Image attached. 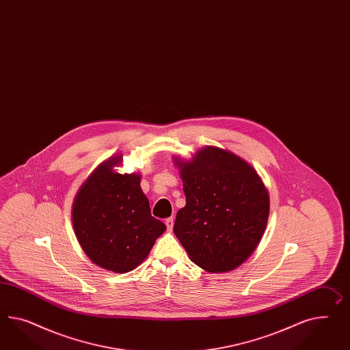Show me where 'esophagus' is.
Instances as JSON below:
<instances>
[{
    "label": "esophagus",
    "mask_w": 350,
    "mask_h": 350,
    "mask_svg": "<svg viewBox=\"0 0 350 350\" xmlns=\"http://www.w3.org/2000/svg\"><path fill=\"white\" fill-rule=\"evenodd\" d=\"M173 224H174L173 217H168V219H165V226H167V229H168L170 232L173 229Z\"/></svg>",
    "instance_id": "1"
}]
</instances>
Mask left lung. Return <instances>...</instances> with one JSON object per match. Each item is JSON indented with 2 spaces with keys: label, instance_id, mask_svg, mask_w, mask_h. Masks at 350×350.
Instances as JSON below:
<instances>
[{
  "label": "left lung",
  "instance_id": "8db88e82",
  "mask_svg": "<svg viewBox=\"0 0 350 350\" xmlns=\"http://www.w3.org/2000/svg\"><path fill=\"white\" fill-rule=\"evenodd\" d=\"M177 164L186 205L177 213L174 234L191 261L204 270L236 269L264 234L269 217L264 183L243 159L214 146Z\"/></svg>",
  "mask_w": 350,
  "mask_h": 350
}]
</instances>
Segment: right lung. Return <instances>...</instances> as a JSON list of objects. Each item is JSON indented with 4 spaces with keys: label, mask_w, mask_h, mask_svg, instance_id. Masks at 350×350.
Instances as JSON below:
<instances>
[{
    "label": "right lung",
    "mask_w": 350,
    "mask_h": 350,
    "mask_svg": "<svg viewBox=\"0 0 350 350\" xmlns=\"http://www.w3.org/2000/svg\"><path fill=\"white\" fill-rule=\"evenodd\" d=\"M121 159L102 163L79 189L72 208L80 246L95 265L114 273L137 267L167 229L151 217L140 176L114 173Z\"/></svg>",
    "instance_id": "1"
}]
</instances>
